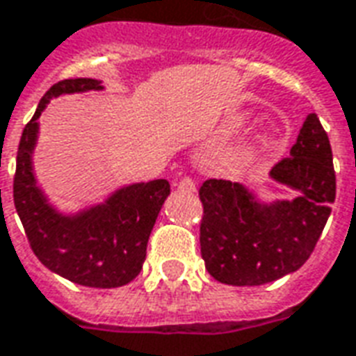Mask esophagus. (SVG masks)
I'll list each match as a JSON object with an SVG mask.
<instances>
[{
	"mask_svg": "<svg viewBox=\"0 0 356 356\" xmlns=\"http://www.w3.org/2000/svg\"><path fill=\"white\" fill-rule=\"evenodd\" d=\"M177 185L181 191H186V193H194V191H196V183H194L191 177H183Z\"/></svg>",
	"mask_w": 356,
	"mask_h": 356,
	"instance_id": "1",
	"label": "esophagus"
}]
</instances>
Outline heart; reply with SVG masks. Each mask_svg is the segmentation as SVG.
<instances>
[{"mask_svg":"<svg viewBox=\"0 0 356 356\" xmlns=\"http://www.w3.org/2000/svg\"><path fill=\"white\" fill-rule=\"evenodd\" d=\"M252 122V116H240L236 120V125H246ZM282 143V133L280 129H276V127H267V129H263L259 133V137H257V148L259 150H273L278 145Z\"/></svg>","mask_w":356,"mask_h":356,"instance_id":"heart-1","label":"heart"}]
</instances>
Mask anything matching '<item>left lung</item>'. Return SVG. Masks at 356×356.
<instances>
[{"label": "left lung", "instance_id": "8db88e82", "mask_svg": "<svg viewBox=\"0 0 356 356\" xmlns=\"http://www.w3.org/2000/svg\"><path fill=\"white\" fill-rule=\"evenodd\" d=\"M268 177L296 191L291 200H259L248 186L208 179L200 186V252L208 273L231 286H261L296 273L313 254L336 200L328 135L309 114Z\"/></svg>", "mask_w": 356, "mask_h": 356}]
</instances>
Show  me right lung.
<instances>
[{"instance_id": "obj_1", "label": "right lung", "mask_w": 356, "mask_h": 356, "mask_svg": "<svg viewBox=\"0 0 356 356\" xmlns=\"http://www.w3.org/2000/svg\"><path fill=\"white\" fill-rule=\"evenodd\" d=\"M102 89L101 80L74 78L58 81L43 95L20 137L13 200L35 257L49 270L80 286L120 288L143 268L148 236L170 196V183L154 179L124 185L104 202L63 213L38 185L32 162L40 133L38 120L51 99Z\"/></svg>"}]
</instances>
